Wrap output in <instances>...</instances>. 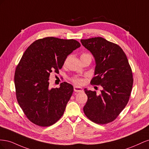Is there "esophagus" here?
I'll return each mask as SVG.
<instances>
[{"label":"esophagus","instance_id":"34e87169","mask_svg":"<svg viewBox=\"0 0 149 149\" xmlns=\"http://www.w3.org/2000/svg\"><path fill=\"white\" fill-rule=\"evenodd\" d=\"M74 91L76 93H80L83 91V89L79 86H74Z\"/></svg>","mask_w":149,"mask_h":149}]
</instances>
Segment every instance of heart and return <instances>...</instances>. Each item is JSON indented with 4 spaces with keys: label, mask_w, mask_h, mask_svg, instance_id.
<instances>
[{
    "label": "heart",
    "mask_w": 149,
    "mask_h": 149,
    "mask_svg": "<svg viewBox=\"0 0 149 149\" xmlns=\"http://www.w3.org/2000/svg\"><path fill=\"white\" fill-rule=\"evenodd\" d=\"M88 54H83L81 56L84 55H87ZM71 81L72 82L76 84H82L84 83V79L78 77V76H74V77L71 78Z\"/></svg>",
    "instance_id": "b5f03b06"
}]
</instances>
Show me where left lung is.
Masks as SVG:
<instances>
[{"label": "left lung", "instance_id": "left-lung-1", "mask_svg": "<svg viewBox=\"0 0 149 149\" xmlns=\"http://www.w3.org/2000/svg\"><path fill=\"white\" fill-rule=\"evenodd\" d=\"M96 60L92 85H101L100 95L84 89L88 101L83 107L86 116L99 124L114 120L127 105L131 94L133 75L127 58L118 45L102 37L81 40Z\"/></svg>", "mask_w": 149, "mask_h": 149}]
</instances>
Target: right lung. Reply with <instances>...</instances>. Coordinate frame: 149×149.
Returning a JSON list of instances; mask_svg holds the SVG:
<instances>
[{"label": "right lung", "instance_id": "add662e5", "mask_svg": "<svg viewBox=\"0 0 149 149\" xmlns=\"http://www.w3.org/2000/svg\"><path fill=\"white\" fill-rule=\"evenodd\" d=\"M81 46L73 39L45 37L26 49L14 75L18 103L31 123L42 127L56 123L63 115L73 87L66 82L49 88L52 73H59L67 56Z\"/></svg>", "mask_w": 149, "mask_h": 149}]
</instances>
